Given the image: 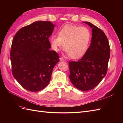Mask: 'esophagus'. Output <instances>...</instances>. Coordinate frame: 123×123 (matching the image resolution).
<instances>
[{"label": "esophagus", "instance_id": "34e87169", "mask_svg": "<svg viewBox=\"0 0 123 123\" xmlns=\"http://www.w3.org/2000/svg\"><path fill=\"white\" fill-rule=\"evenodd\" d=\"M59 59H60L61 61H65V59L62 57H61L60 58H59Z\"/></svg>", "mask_w": 123, "mask_h": 123}]
</instances>
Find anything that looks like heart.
<instances>
[{
	"label": "heart",
	"mask_w": 123,
	"mask_h": 123,
	"mask_svg": "<svg viewBox=\"0 0 123 123\" xmlns=\"http://www.w3.org/2000/svg\"><path fill=\"white\" fill-rule=\"evenodd\" d=\"M91 33L86 27L66 25L58 32V36L52 35L50 43L53 50L63 48L72 59L82 57L90 45Z\"/></svg>",
	"instance_id": "b5f03b06"
}]
</instances>
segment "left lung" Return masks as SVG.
<instances>
[{"instance_id":"obj_1","label":"left lung","mask_w":123,"mask_h":123,"mask_svg":"<svg viewBox=\"0 0 123 123\" xmlns=\"http://www.w3.org/2000/svg\"><path fill=\"white\" fill-rule=\"evenodd\" d=\"M92 29L90 47L77 62H69V78L72 84L81 91L94 89L107 72L110 49L106 35L101 29L84 21Z\"/></svg>"}]
</instances>
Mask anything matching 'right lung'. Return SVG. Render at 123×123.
Wrapping results in <instances>:
<instances>
[{
  "instance_id": "obj_1",
  "label": "right lung",
  "mask_w": 123,
  "mask_h": 123,
  "mask_svg": "<svg viewBox=\"0 0 123 123\" xmlns=\"http://www.w3.org/2000/svg\"><path fill=\"white\" fill-rule=\"evenodd\" d=\"M55 25L37 21L22 28L13 39L10 52L12 72L24 89L37 92L49 84L59 56L50 50L49 37Z\"/></svg>"
}]
</instances>
